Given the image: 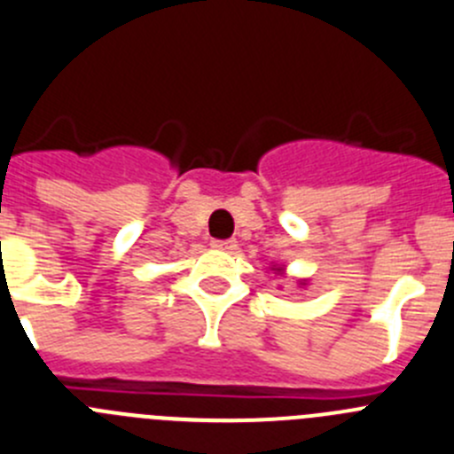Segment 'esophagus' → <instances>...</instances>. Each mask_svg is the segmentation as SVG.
<instances>
[{"instance_id": "obj_1", "label": "esophagus", "mask_w": 454, "mask_h": 454, "mask_svg": "<svg viewBox=\"0 0 454 454\" xmlns=\"http://www.w3.org/2000/svg\"><path fill=\"white\" fill-rule=\"evenodd\" d=\"M213 248H219V251H235L237 241L235 239H213Z\"/></svg>"}]
</instances>
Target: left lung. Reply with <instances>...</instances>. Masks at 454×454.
Returning <instances> with one entry per match:
<instances>
[{
  "label": "left lung",
  "instance_id": "obj_1",
  "mask_svg": "<svg viewBox=\"0 0 454 454\" xmlns=\"http://www.w3.org/2000/svg\"><path fill=\"white\" fill-rule=\"evenodd\" d=\"M278 270H282V269H278Z\"/></svg>",
  "mask_w": 454,
  "mask_h": 454
}]
</instances>
